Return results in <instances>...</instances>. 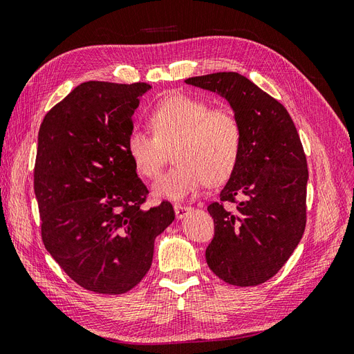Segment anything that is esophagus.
Instances as JSON below:
<instances>
[{
  "label": "esophagus",
  "instance_id": "34e87169",
  "mask_svg": "<svg viewBox=\"0 0 354 354\" xmlns=\"http://www.w3.org/2000/svg\"><path fill=\"white\" fill-rule=\"evenodd\" d=\"M174 211H176V217L177 218H185L187 214L192 211V208L187 207V205H181V203H176Z\"/></svg>",
  "mask_w": 354,
  "mask_h": 354
}]
</instances>
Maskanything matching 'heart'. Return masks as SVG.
Returning a JSON list of instances; mask_svg holds the SVG:
<instances>
[{
  "instance_id": "obj_1",
  "label": "heart",
  "mask_w": 354,
  "mask_h": 354,
  "mask_svg": "<svg viewBox=\"0 0 354 354\" xmlns=\"http://www.w3.org/2000/svg\"><path fill=\"white\" fill-rule=\"evenodd\" d=\"M152 133L134 130L128 136L127 152L142 177L158 176L174 151L178 162L153 185L158 198L180 201L203 185H220L236 168L243 142L242 124L232 109L201 97L176 93L164 97L149 113Z\"/></svg>"
}]
</instances>
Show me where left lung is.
<instances>
[{"mask_svg": "<svg viewBox=\"0 0 354 354\" xmlns=\"http://www.w3.org/2000/svg\"><path fill=\"white\" fill-rule=\"evenodd\" d=\"M226 99L242 124L239 162L208 205L214 238L207 264L236 286L264 283L282 269L303 238L308 169L297 128L282 103L236 72L187 78ZM224 201L236 203L235 211Z\"/></svg>", "mask_w": 354, "mask_h": 354, "instance_id": "8db88e82", "label": "left lung"}]
</instances>
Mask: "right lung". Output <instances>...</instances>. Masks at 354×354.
Listing matches in <instances>:
<instances>
[{"label":"right lung","mask_w":354,"mask_h":354,"mask_svg":"<svg viewBox=\"0 0 354 354\" xmlns=\"http://www.w3.org/2000/svg\"><path fill=\"white\" fill-rule=\"evenodd\" d=\"M146 82H82L42 121L34 171L41 236L72 281L118 295L151 269L153 243L174 221L168 201L149 194L127 152Z\"/></svg>","instance_id":"1"}]
</instances>
